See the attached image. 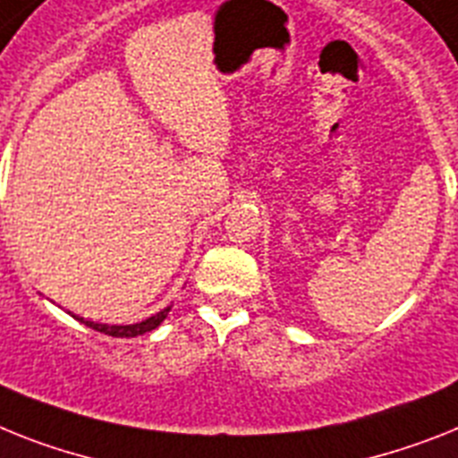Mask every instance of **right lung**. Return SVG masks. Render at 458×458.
<instances>
[{
  "mask_svg": "<svg viewBox=\"0 0 458 458\" xmlns=\"http://www.w3.org/2000/svg\"><path fill=\"white\" fill-rule=\"evenodd\" d=\"M170 314V307H165L163 312L156 314V317L146 318V321H141V324H132V326H106V324H95V321H86L83 317H76L81 321V324H86L88 328L98 330V333H105V335H111V337H137V335H144V333H148V330L157 328L160 326V321H163L165 317Z\"/></svg>",
  "mask_w": 458,
  "mask_h": 458,
  "instance_id": "1",
  "label": "right lung"
}]
</instances>
